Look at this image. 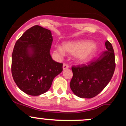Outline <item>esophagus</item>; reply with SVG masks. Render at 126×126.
I'll use <instances>...</instances> for the list:
<instances>
[{
  "mask_svg": "<svg viewBox=\"0 0 126 126\" xmlns=\"http://www.w3.org/2000/svg\"><path fill=\"white\" fill-rule=\"evenodd\" d=\"M69 68V65L67 64H63V70H65L66 69Z\"/></svg>",
  "mask_w": 126,
  "mask_h": 126,
  "instance_id": "esophagus-1",
  "label": "esophagus"
}]
</instances>
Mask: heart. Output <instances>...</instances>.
Masks as SVG:
<instances>
[{"label":"heart","instance_id":"heart-1","mask_svg":"<svg viewBox=\"0 0 126 126\" xmlns=\"http://www.w3.org/2000/svg\"><path fill=\"white\" fill-rule=\"evenodd\" d=\"M97 50L96 44L88 40L76 41L65 43L63 47H55V51L61 55L65 54V51L72 55H75L77 61L80 62L88 61Z\"/></svg>","mask_w":126,"mask_h":126}]
</instances>
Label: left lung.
I'll return each mask as SVG.
<instances>
[{
  "mask_svg": "<svg viewBox=\"0 0 126 126\" xmlns=\"http://www.w3.org/2000/svg\"><path fill=\"white\" fill-rule=\"evenodd\" d=\"M105 45L107 50L98 59L86 64L72 67L73 76L70 87L78 97H94L106 87L112 79L115 68L114 51L109 41Z\"/></svg>",
  "mask_w": 126,
  "mask_h": 126,
  "instance_id": "obj_1",
  "label": "left lung"
}]
</instances>
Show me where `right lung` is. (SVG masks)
<instances>
[{"label": "right lung", "mask_w": 126, "mask_h": 126, "mask_svg": "<svg viewBox=\"0 0 126 126\" xmlns=\"http://www.w3.org/2000/svg\"><path fill=\"white\" fill-rule=\"evenodd\" d=\"M53 42L49 30L35 25L26 30L16 42L12 54L11 72L19 88L32 96L49 90L63 64L50 54Z\"/></svg>", "instance_id": "1"}]
</instances>
